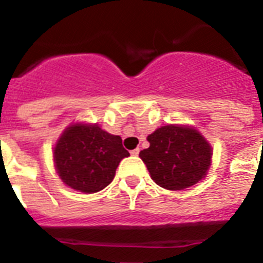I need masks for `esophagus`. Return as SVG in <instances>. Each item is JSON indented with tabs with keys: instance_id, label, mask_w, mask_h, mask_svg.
<instances>
[{
	"instance_id": "1",
	"label": "esophagus",
	"mask_w": 263,
	"mask_h": 263,
	"mask_svg": "<svg viewBox=\"0 0 263 263\" xmlns=\"http://www.w3.org/2000/svg\"><path fill=\"white\" fill-rule=\"evenodd\" d=\"M130 154L133 155V157H138L139 148H134V150H132V152H130Z\"/></svg>"
}]
</instances>
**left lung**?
I'll use <instances>...</instances> for the list:
<instances>
[{"instance_id":"left-lung-1","label":"left lung","mask_w":263,"mask_h":263,"mask_svg":"<svg viewBox=\"0 0 263 263\" xmlns=\"http://www.w3.org/2000/svg\"><path fill=\"white\" fill-rule=\"evenodd\" d=\"M148 148L139 153L152 179L160 187L179 191L200 182L211 166L212 147L196 129L166 125L147 136Z\"/></svg>"}]
</instances>
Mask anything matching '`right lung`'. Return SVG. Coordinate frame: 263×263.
<instances>
[{
	"instance_id": "add662e5",
	"label": "right lung",
	"mask_w": 263,
	"mask_h": 263,
	"mask_svg": "<svg viewBox=\"0 0 263 263\" xmlns=\"http://www.w3.org/2000/svg\"><path fill=\"white\" fill-rule=\"evenodd\" d=\"M129 155L120 136H113L96 124L71 125L53 148L60 179L84 194L99 192L110 184L120 162Z\"/></svg>"
}]
</instances>
